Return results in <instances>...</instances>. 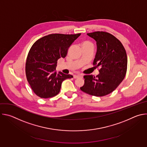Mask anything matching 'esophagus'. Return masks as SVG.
Instances as JSON below:
<instances>
[{
	"instance_id": "esophagus-1",
	"label": "esophagus",
	"mask_w": 147,
	"mask_h": 147,
	"mask_svg": "<svg viewBox=\"0 0 147 147\" xmlns=\"http://www.w3.org/2000/svg\"><path fill=\"white\" fill-rule=\"evenodd\" d=\"M82 77V76L80 74H75V75H74V78H78L79 77Z\"/></svg>"
}]
</instances>
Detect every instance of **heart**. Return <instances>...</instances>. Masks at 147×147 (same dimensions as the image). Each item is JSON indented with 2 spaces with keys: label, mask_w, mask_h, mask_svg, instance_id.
Segmentation results:
<instances>
[{
  "label": "heart",
  "mask_w": 147,
  "mask_h": 147,
  "mask_svg": "<svg viewBox=\"0 0 147 147\" xmlns=\"http://www.w3.org/2000/svg\"><path fill=\"white\" fill-rule=\"evenodd\" d=\"M90 44V42H89L86 41V42H84L82 44Z\"/></svg>",
  "instance_id": "heart-1"
}]
</instances>
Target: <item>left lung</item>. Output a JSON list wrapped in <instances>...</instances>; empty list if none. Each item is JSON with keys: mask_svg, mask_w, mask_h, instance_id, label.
Returning <instances> with one entry per match:
<instances>
[{"mask_svg": "<svg viewBox=\"0 0 147 147\" xmlns=\"http://www.w3.org/2000/svg\"><path fill=\"white\" fill-rule=\"evenodd\" d=\"M96 42V53L93 65L100 67L96 77L86 75L80 89L91 95L103 96L112 92L125 77L127 57L121 42L113 35L103 31L88 33Z\"/></svg>", "mask_w": 147, "mask_h": 147, "instance_id": "8db88e82", "label": "left lung"}]
</instances>
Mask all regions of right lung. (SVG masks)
I'll use <instances>...</instances> for the list:
<instances>
[{
  "label": "right lung",
  "mask_w": 147,
  "mask_h": 147,
  "mask_svg": "<svg viewBox=\"0 0 147 147\" xmlns=\"http://www.w3.org/2000/svg\"><path fill=\"white\" fill-rule=\"evenodd\" d=\"M81 35L53 34L37 40L31 48L27 58L26 73L34 93L41 98L57 95L61 83L73 78L70 74L56 73L57 61L65 58L73 42Z\"/></svg>",
  "instance_id": "right-lung-1"
}]
</instances>
